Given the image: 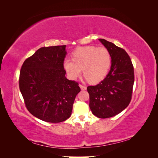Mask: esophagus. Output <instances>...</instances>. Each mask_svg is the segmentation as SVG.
Segmentation results:
<instances>
[{
  "label": "esophagus",
  "mask_w": 158,
  "mask_h": 158,
  "mask_svg": "<svg viewBox=\"0 0 158 158\" xmlns=\"http://www.w3.org/2000/svg\"><path fill=\"white\" fill-rule=\"evenodd\" d=\"M79 86L80 87V88H81V89H82V90H85V89H86V86H85V85H84L82 84H79Z\"/></svg>",
  "instance_id": "esophagus-1"
}]
</instances>
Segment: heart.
<instances>
[{
    "instance_id": "1",
    "label": "heart",
    "mask_w": 158,
    "mask_h": 158,
    "mask_svg": "<svg viewBox=\"0 0 158 158\" xmlns=\"http://www.w3.org/2000/svg\"><path fill=\"white\" fill-rule=\"evenodd\" d=\"M111 63V55L106 47L85 46L73 52V59L64 60V68L70 79L77 78L82 69L89 82L97 83L106 77Z\"/></svg>"
}]
</instances>
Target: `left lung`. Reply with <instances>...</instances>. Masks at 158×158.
<instances>
[{"label":"left lung","mask_w":158,"mask_h":158,"mask_svg":"<svg viewBox=\"0 0 158 158\" xmlns=\"http://www.w3.org/2000/svg\"><path fill=\"white\" fill-rule=\"evenodd\" d=\"M99 41L111 55V69L102 82L88 86L87 90L92 113L98 118H106L120 113L130 103L135 74L131 59L125 50L104 39Z\"/></svg>","instance_id":"obj_1"}]
</instances>
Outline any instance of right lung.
<instances>
[{"instance_id":"1","label":"right lung","mask_w":158,"mask_h":158,"mask_svg":"<svg viewBox=\"0 0 158 158\" xmlns=\"http://www.w3.org/2000/svg\"><path fill=\"white\" fill-rule=\"evenodd\" d=\"M66 45L41 47L25 60L19 77V87L25 106L41 120L58 123L69 118L78 83L65 77Z\"/></svg>"}]
</instances>
